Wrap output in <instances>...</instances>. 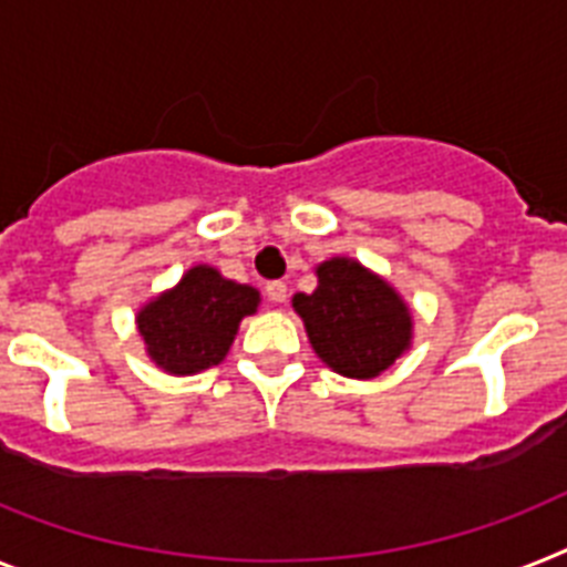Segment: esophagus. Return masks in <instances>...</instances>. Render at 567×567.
<instances>
[{"label":"esophagus","instance_id":"esophagus-1","mask_svg":"<svg viewBox=\"0 0 567 567\" xmlns=\"http://www.w3.org/2000/svg\"><path fill=\"white\" fill-rule=\"evenodd\" d=\"M265 293H268L270 302L282 306L285 299H288V285H285V282H268V285H265Z\"/></svg>","mask_w":567,"mask_h":567}]
</instances>
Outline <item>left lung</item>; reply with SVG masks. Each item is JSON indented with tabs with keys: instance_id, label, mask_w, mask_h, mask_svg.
<instances>
[{
	"instance_id": "left-lung-1",
	"label": "left lung",
	"mask_w": 567,
	"mask_h": 567,
	"mask_svg": "<svg viewBox=\"0 0 567 567\" xmlns=\"http://www.w3.org/2000/svg\"><path fill=\"white\" fill-rule=\"evenodd\" d=\"M293 311L317 357L342 378H378L412 346V313L401 293L346 256L317 265V291L297 293Z\"/></svg>"
}]
</instances>
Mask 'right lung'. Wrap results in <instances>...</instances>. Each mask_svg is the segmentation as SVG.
Segmentation results:
<instances>
[{
    "instance_id": "right-lung-1",
    "label": "right lung",
    "mask_w": 567,
    "mask_h": 567,
    "mask_svg": "<svg viewBox=\"0 0 567 567\" xmlns=\"http://www.w3.org/2000/svg\"><path fill=\"white\" fill-rule=\"evenodd\" d=\"M256 308V288L225 279L210 265H195L175 288L137 311V331L158 369L195 374L225 360L239 322Z\"/></svg>"
}]
</instances>
